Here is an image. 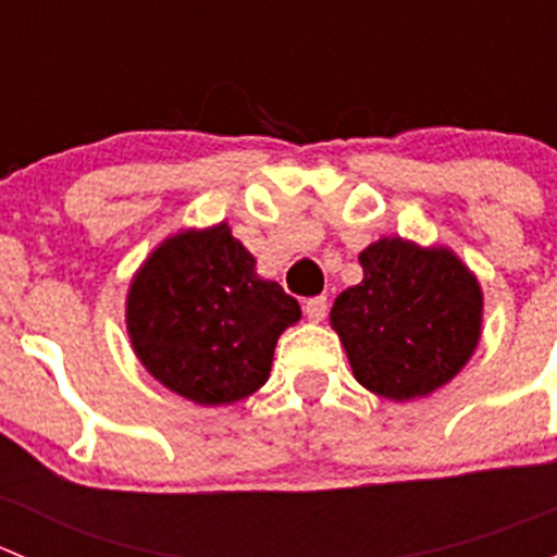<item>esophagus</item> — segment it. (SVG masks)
<instances>
[{"mask_svg":"<svg viewBox=\"0 0 557 557\" xmlns=\"http://www.w3.org/2000/svg\"><path fill=\"white\" fill-rule=\"evenodd\" d=\"M325 312H329V299L325 296H312V299L305 301V314L310 323H320L325 318Z\"/></svg>","mask_w":557,"mask_h":557,"instance_id":"obj_1","label":"esophagus"}]
</instances>
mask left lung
I'll list each match as a JSON object with an SVG mask.
<instances>
[{"instance_id":"8db88e82","label":"left lung","mask_w":557,"mask_h":557,"mask_svg":"<svg viewBox=\"0 0 557 557\" xmlns=\"http://www.w3.org/2000/svg\"><path fill=\"white\" fill-rule=\"evenodd\" d=\"M363 280L331 307L356 380L393 401L447 385L482 334V288L450 247L383 237L358 256Z\"/></svg>"}]
</instances>
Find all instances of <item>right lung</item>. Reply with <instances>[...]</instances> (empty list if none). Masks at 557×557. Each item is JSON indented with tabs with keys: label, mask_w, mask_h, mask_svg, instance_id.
I'll list each match as a JSON object with an SVG mask.
<instances>
[{
	"label": "right lung",
	"mask_w": 557,
	"mask_h": 557,
	"mask_svg": "<svg viewBox=\"0 0 557 557\" xmlns=\"http://www.w3.org/2000/svg\"><path fill=\"white\" fill-rule=\"evenodd\" d=\"M301 307L228 223L164 239L134 274L126 329L143 367L177 396L201 407L234 404L269 380L274 345Z\"/></svg>",
	"instance_id": "1"
}]
</instances>
